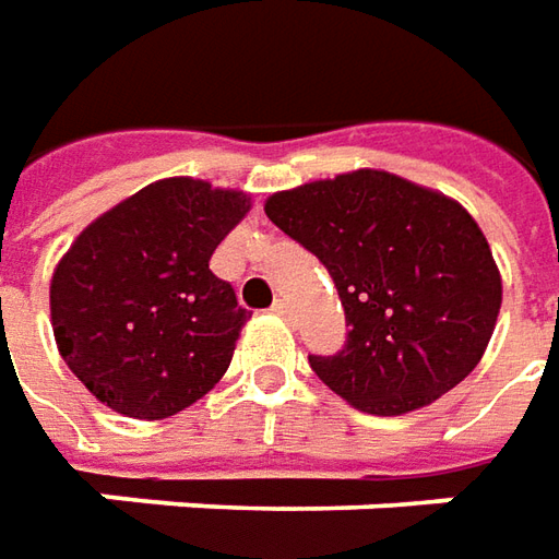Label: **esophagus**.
Instances as JSON below:
<instances>
[{
	"label": "esophagus",
	"mask_w": 559,
	"mask_h": 559,
	"mask_svg": "<svg viewBox=\"0 0 559 559\" xmlns=\"http://www.w3.org/2000/svg\"><path fill=\"white\" fill-rule=\"evenodd\" d=\"M272 312H275L278 318L294 316V309H290V302H287V299H275V302H272Z\"/></svg>",
	"instance_id": "34e87169"
}]
</instances>
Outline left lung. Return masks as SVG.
<instances>
[{"mask_svg": "<svg viewBox=\"0 0 559 559\" xmlns=\"http://www.w3.org/2000/svg\"><path fill=\"white\" fill-rule=\"evenodd\" d=\"M265 216L334 278L349 340L309 365L353 408L417 412L479 365L501 312V272L449 194L353 169L269 194Z\"/></svg>", "mask_w": 559, "mask_h": 559, "instance_id": "1", "label": "left lung"}]
</instances>
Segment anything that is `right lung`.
<instances>
[{
    "instance_id": "obj_1",
    "label": "right lung",
    "mask_w": 559,
    "mask_h": 559,
    "mask_svg": "<svg viewBox=\"0 0 559 559\" xmlns=\"http://www.w3.org/2000/svg\"><path fill=\"white\" fill-rule=\"evenodd\" d=\"M247 213V191L173 176L88 222L58 260V353L110 412L164 420L228 371L250 312L210 257Z\"/></svg>"
}]
</instances>
